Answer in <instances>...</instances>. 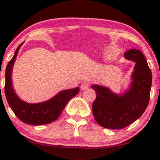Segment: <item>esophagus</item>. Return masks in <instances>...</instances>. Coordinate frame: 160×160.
<instances>
[{
	"label": "esophagus",
	"instance_id": "esophagus-1",
	"mask_svg": "<svg viewBox=\"0 0 160 160\" xmlns=\"http://www.w3.org/2000/svg\"><path fill=\"white\" fill-rule=\"evenodd\" d=\"M89 88V83H87V82H83V83H81V86H80V88L81 90H86Z\"/></svg>",
	"mask_w": 160,
	"mask_h": 160
}]
</instances>
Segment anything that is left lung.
<instances>
[{"instance_id": "left-lung-1", "label": "left lung", "mask_w": 160, "mask_h": 160, "mask_svg": "<svg viewBox=\"0 0 160 160\" xmlns=\"http://www.w3.org/2000/svg\"><path fill=\"white\" fill-rule=\"evenodd\" d=\"M125 58L135 62L129 89L123 95L114 94L107 88L92 85L96 98L92 103L94 118L104 128L120 129L143 114L150 99L152 76L147 60L137 49L125 52Z\"/></svg>"}]
</instances>
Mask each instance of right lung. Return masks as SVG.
<instances>
[{
  "label": "right lung",
  "mask_w": 160,
  "mask_h": 160,
  "mask_svg": "<svg viewBox=\"0 0 160 160\" xmlns=\"http://www.w3.org/2000/svg\"><path fill=\"white\" fill-rule=\"evenodd\" d=\"M21 45L18 46L14 56L6 67L4 85L6 98L16 117L24 123L34 125L49 124L58 118L68 101L79 93L80 88H75L62 91L50 98V100L39 103H28L21 100L13 90L11 77L13 64Z\"/></svg>",
  "instance_id": "obj_1"
}]
</instances>
